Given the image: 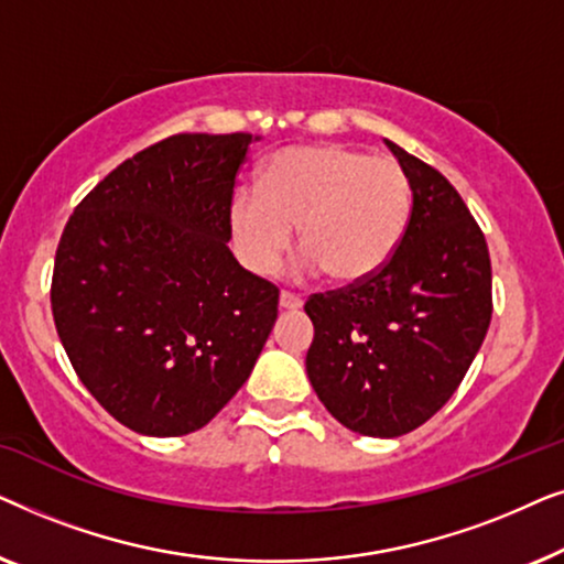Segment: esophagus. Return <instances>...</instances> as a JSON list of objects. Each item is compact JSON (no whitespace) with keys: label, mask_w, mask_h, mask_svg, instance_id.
Returning a JSON list of instances; mask_svg holds the SVG:
<instances>
[{"label":"esophagus","mask_w":564,"mask_h":564,"mask_svg":"<svg viewBox=\"0 0 564 564\" xmlns=\"http://www.w3.org/2000/svg\"><path fill=\"white\" fill-rule=\"evenodd\" d=\"M280 307L282 311H297V307H303V300H300L297 295H292V292L282 290L280 292Z\"/></svg>","instance_id":"34e87169"}]
</instances>
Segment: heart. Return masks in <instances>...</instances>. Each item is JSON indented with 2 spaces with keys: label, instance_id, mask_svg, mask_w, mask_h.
<instances>
[{
  "label": "heart",
  "instance_id": "1",
  "mask_svg": "<svg viewBox=\"0 0 564 564\" xmlns=\"http://www.w3.org/2000/svg\"><path fill=\"white\" fill-rule=\"evenodd\" d=\"M411 180L395 159L367 156L341 143L290 145L272 153L257 184L230 197V236L253 274H269L297 226L303 253L292 274L326 269L336 282L380 272L411 220Z\"/></svg>",
  "mask_w": 564,
  "mask_h": 564
}]
</instances>
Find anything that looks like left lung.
Here are the masks:
<instances>
[{
  "mask_svg": "<svg viewBox=\"0 0 564 564\" xmlns=\"http://www.w3.org/2000/svg\"><path fill=\"white\" fill-rule=\"evenodd\" d=\"M411 180L405 236L380 272L305 303V369L321 403L365 436L426 423L465 380L492 315L490 253L444 174L392 141Z\"/></svg>",
  "mask_w": 564,
  "mask_h": 564,
  "instance_id": "8db88e82",
  "label": "left lung"
}]
</instances>
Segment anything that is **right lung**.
Returning a JSON list of instances; mask_svg holds the SVG:
<instances>
[{
    "instance_id": "1",
    "label": "right lung",
    "mask_w": 564,
    "mask_h": 564,
    "mask_svg": "<svg viewBox=\"0 0 564 564\" xmlns=\"http://www.w3.org/2000/svg\"><path fill=\"white\" fill-rule=\"evenodd\" d=\"M251 133H180L112 169L58 241L51 307L74 372L143 436L203 429L249 380L280 290L228 249Z\"/></svg>"
}]
</instances>
